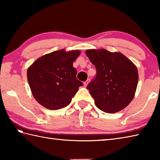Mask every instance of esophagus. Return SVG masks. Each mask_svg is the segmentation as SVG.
I'll return each instance as SVG.
<instances>
[{"mask_svg": "<svg viewBox=\"0 0 160 160\" xmlns=\"http://www.w3.org/2000/svg\"><path fill=\"white\" fill-rule=\"evenodd\" d=\"M89 79H88V80H87L86 81H84V86H87V84H88V83H89Z\"/></svg>", "mask_w": 160, "mask_h": 160, "instance_id": "obj_1", "label": "esophagus"}]
</instances>
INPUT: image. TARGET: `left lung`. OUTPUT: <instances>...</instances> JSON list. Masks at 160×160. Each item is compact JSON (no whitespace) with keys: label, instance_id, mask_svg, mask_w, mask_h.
I'll use <instances>...</instances> for the list:
<instances>
[{"label":"left lung","instance_id":"8db88e82","mask_svg":"<svg viewBox=\"0 0 160 160\" xmlns=\"http://www.w3.org/2000/svg\"><path fill=\"white\" fill-rule=\"evenodd\" d=\"M96 75L88 84L96 106L105 113H114L128 106L135 96L138 69L123 54L106 49L86 51Z\"/></svg>","mask_w":160,"mask_h":160}]
</instances>
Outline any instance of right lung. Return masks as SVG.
Returning <instances> with one entry per match:
<instances>
[{"label":"right lung","instance_id":"right-lung-1","mask_svg":"<svg viewBox=\"0 0 160 160\" xmlns=\"http://www.w3.org/2000/svg\"><path fill=\"white\" fill-rule=\"evenodd\" d=\"M78 50L60 49L37 59L28 70V80L33 97L42 106L52 110L66 107L83 83L76 78L73 63Z\"/></svg>","mask_w":160,"mask_h":160}]
</instances>
